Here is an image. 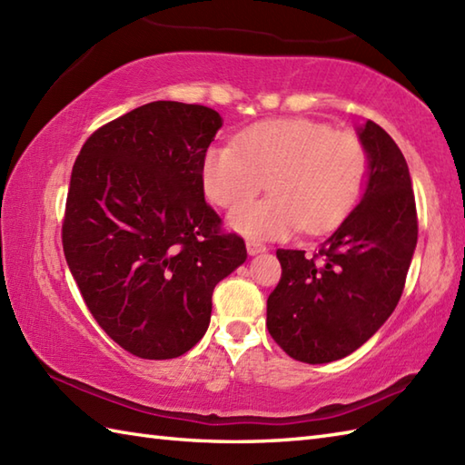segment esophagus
Wrapping results in <instances>:
<instances>
[{"mask_svg":"<svg viewBox=\"0 0 465 465\" xmlns=\"http://www.w3.org/2000/svg\"><path fill=\"white\" fill-rule=\"evenodd\" d=\"M245 248H248V253L250 255H258V253H263V252H268V248H265L263 243H258V242H252V240H248V243H245Z\"/></svg>","mask_w":465,"mask_h":465,"instance_id":"esophagus-1","label":"esophagus"}]
</instances>
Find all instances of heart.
I'll use <instances>...</instances> for the list:
<instances>
[{"label":"heart","instance_id":"b5f03b06","mask_svg":"<svg viewBox=\"0 0 465 465\" xmlns=\"http://www.w3.org/2000/svg\"><path fill=\"white\" fill-rule=\"evenodd\" d=\"M365 152L350 134L312 120L255 124L235 143H215L203 155L207 200L234 210L271 180L268 201L230 215V227L250 240H283L303 230H330L358 197Z\"/></svg>","mask_w":465,"mask_h":465}]
</instances>
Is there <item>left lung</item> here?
<instances>
[{"instance_id":"1","label":"left lung","mask_w":465,"mask_h":465,"mask_svg":"<svg viewBox=\"0 0 465 465\" xmlns=\"http://www.w3.org/2000/svg\"><path fill=\"white\" fill-rule=\"evenodd\" d=\"M358 137L368 157L360 203L313 258L278 250L282 280L268 298V330L298 361L330 363L368 341L396 310L418 243L406 157L370 120Z\"/></svg>"}]
</instances>
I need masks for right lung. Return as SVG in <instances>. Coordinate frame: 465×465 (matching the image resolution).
<instances>
[{
  "label": "right lung",
  "instance_id": "add662e5",
  "mask_svg": "<svg viewBox=\"0 0 465 465\" xmlns=\"http://www.w3.org/2000/svg\"><path fill=\"white\" fill-rule=\"evenodd\" d=\"M222 124L212 107L152 102L94 132L74 163L69 272L102 330L137 358L190 351L213 288L248 258L203 197V155Z\"/></svg>",
  "mask_w": 465,
  "mask_h": 465
}]
</instances>
